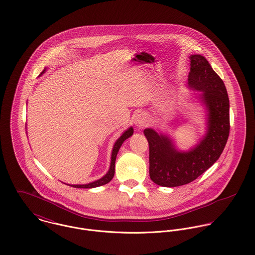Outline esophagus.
Wrapping results in <instances>:
<instances>
[{"instance_id":"obj_1","label":"esophagus","mask_w":255,"mask_h":255,"mask_svg":"<svg viewBox=\"0 0 255 255\" xmlns=\"http://www.w3.org/2000/svg\"><path fill=\"white\" fill-rule=\"evenodd\" d=\"M134 124L137 128H144L147 125H148V120H147V117H146L144 114L140 113V114H137L135 119H134Z\"/></svg>"}]
</instances>
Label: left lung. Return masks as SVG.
<instances>
[{
    "label": "left lung",
    "mask_w": 255,
    "mask_h": 255,
    "mask_svg": "<svg viewBox=\"0 0 255 255\" xmlns=\"http://www.w3.org/2000/svg\"><path fill=\"white\" fill-rule=\"evenodd\" d=\"M188 85L199 91L207 109V133L188 152H180L170 137L145 128L149 143V175L158 185L174 187L196 180L221 156L230 133V101L226 86L208 61L201 55L190 56Z\"/></svg>",
    "instance_id": "8db88e82"
}]
</instances>
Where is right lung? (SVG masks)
I'll return each mask as SVG.
<instances>
[{
  "mask_svg": "<svg viewBox=\"0 0 255 255\" xmlns=\"http://www.w3.org/2000/svg\"><path fill=\"white\" fill-rule=\"evenodd\" d=\"M46 69H44V71L41 73V74L43 73H45ZM133 133V128H129L128 130H126L122 135L121 137L116 141L115 145L113 147V151H112V157H111V165H110L109 171L108 173L103 177L101 178L100 180L98 181H95V182H90V183H87V184H70L71 186L73 187H76V188H92V187H97V186H101V185H104L113 179L114 177V174H115V163H116V158H117V154L119 152V149L120 147L122 146V144L124 143V141L126 139H128L129 136H131Z\"/></svg>",
  "mask_w": 255,
  "mask_h": 255,
  "instance_id": "right-lung-1",
  "label": "right lung"
}]
</instances>
